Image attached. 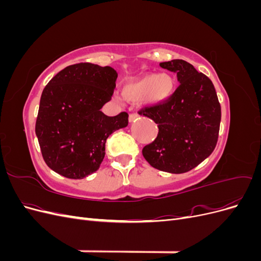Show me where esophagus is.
Instances as JSON below:
<instances>
[{"instance_id": "esophagus-1", "label": "esophagus", "mask_w": 261, "mask_h": 261, "mask_svg": "<svg viewBox=\"0 0 261 261\" xmlns=\"http://www.w3.org/2000/svg\"><path fill=\"white\" fill-rule=\"evenodd\" d=\"M138 118H139V114L138 113H132L128 116V121L132 123V122H135L136 120H138Z\"/></svg>"}]
</instances>
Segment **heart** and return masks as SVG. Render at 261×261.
<instances>
[{
  "label": "heart",
  "instance_id": "1",
  "mask_svg": "<svg viewBox=\"0 0 261 261\" xmlns=\"http://www.w3.org/2000/svg\"><path fill=\"white\" fill-rule=\"evenodd\" d=\"M175 90V81L169 74H147L137 80L126 83L122 88L124 99L132 102L144 100L155 106L171 98Z\"/></svg>",
  "mask_w": 261,
  "mask_h": 261
}]
</instances>
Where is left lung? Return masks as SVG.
Wrapping results in <instances>:
<instances>
[{
    "instance_id": "1",
    "label": "left lung",
    "mask_w": 261,
    "mask_h": 261,
    "mask_svg": "<svg viewBox=\"0 0 261 261\" xmlns=\"http://www.w3.org/2000/svg\"><path fill=\"white\" fill-rule=\"evenodd\" d=\"M160 66L176 73L179 86L163 103L139 111L159 128L156 138L144 147L143 155L154 169L179 174L196 168L215 150L221 107L212 82L192 64L172 60Z\"/></svg>"
}]
</instances>
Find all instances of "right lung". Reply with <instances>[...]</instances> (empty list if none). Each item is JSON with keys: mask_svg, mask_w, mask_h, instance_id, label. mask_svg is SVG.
<instances>
[{"mask_svg": "<svg viewBox=\"0 0 261 261\" xmlns=\"http://www.w3.org/2000/svg\"><path fill=\"white\" fill-rule=\"evenodd\" d=\"M117 78L110 66L78 63L62 69L45 86L36 135L48 167L67 178L96 172L111 134L128 125V114L108 116L100 109L112 98Z\"/></svg>", "mask_w": 261, "mask_h": 261, "instance_id": "obj_1", "label": "right lung"}]
</instances>
